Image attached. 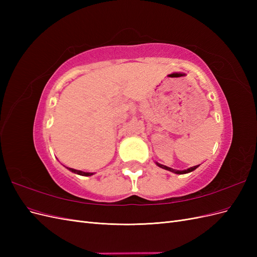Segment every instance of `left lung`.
I'll use <instances>...</instances> for the list:
<instances>
[{"label":"left lung","instance_id":"8db88e82","mask_svg":"<svg viewBox=\"0 0 257 257\" xmlns=\"http://www.w3.org/2000/svg\"><path fill=\"white\" fill-rule=\"evenodd\" d=\"M157 165L159 166V167H161V168H163V169H166V170H169V172H172V173H175V174H178V175H183V174H188V173H191V172H193V170H195L199 165H196V166H193V167H190V168H188V169H185V170H176V169H174V168H170V167H167V166H164V165H162V164H159V163H157Z\"/></svg>","mask_w":257,"mask_h":257}]
</instances>
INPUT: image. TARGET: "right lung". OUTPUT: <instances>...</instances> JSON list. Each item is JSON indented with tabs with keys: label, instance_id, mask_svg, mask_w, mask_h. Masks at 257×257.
I'll return each mask as SVG.
<instances>
[{
	"label": "right lung",
	"instance_id": "1",
	"mask_svg": "<svg viewBox=\"0 0 257 257\" xmlns=\"http://www.w3.org/2000/svg\"><path fill=\"white\" fill-rule=\"evenodd\" d=\"M68 168V167H67ZM69 170H71L72 173H75L77 175H80V176H92L93 173H84V172H81V170H77V169H74V168H68Z\"/></svg>",
	"mask_w": 257,
	"mask_h": 257
}]
</instances>
